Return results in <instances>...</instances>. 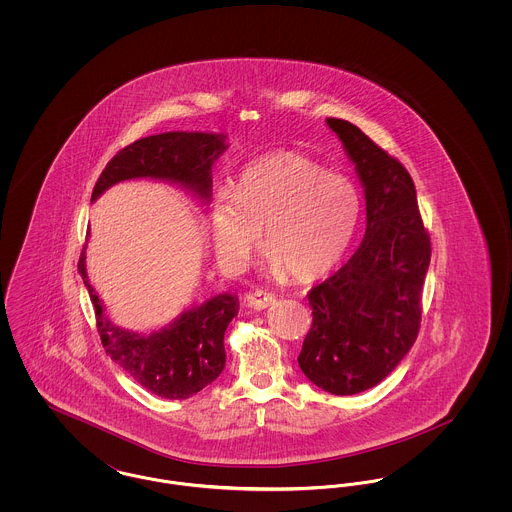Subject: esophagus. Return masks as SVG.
Returning <instances> with one entry per match:
<instances>
[{
  "instance_id": "obj_1",
  "label": "esophagus",
  "mask_w": 512,
  "mask_h": 512,
  "mask_svg": "<svg viewBox=\"0 0 512 512\" xmlns=\"http://www.w3.org/2000/svg\"><path fill=\"white\" fill-rule=\"evenodd\" d=\"M245 301H247V305L251 309L263 311V309H267L276 301V297H274V293L265 292V290H255V292L247 293Z\"/></svg>"
}]
</instances>
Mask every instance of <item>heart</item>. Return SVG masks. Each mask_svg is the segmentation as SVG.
Returning a JSON list of instances; mask_svg holds the SVG:
<instances>
[{
  "label": "heart",
  "mask_w": 512,
  "mask_h": 512,
  "mask_svg": "<svg viewBox=\"0 0 512 512\" xmlns=\"http://www.w3.org/2000/svg\"><path fill=\"white\" fill-rule=\"evenodd\" d=\"M361 217L355 184L297 153L261 157L240 172L234 192L209 205V230L222 263L238 267L263 244L272 270L297 282L324 276L345 253Z\"/></svg>",
  "instance_id": "b5f03b06"
}]
</instances>
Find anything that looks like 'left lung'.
<instances>
[{
  "label": "left lung",
  "instance_id": "left-lung-1",
  "mask_svg": "<svg viewBox=\"0 0 512 512\" xmlns=\"http://www.w3.org/2000/svg\"><path fill=\"white\" fill-rule=\"evenodd\" d=\"M326 124L365 190L366 230L353 257L307 295L313 324L297 361L318 388L355 395L380 384L413 347L432 247L407 169L359 126Z\"/></svg>",
  "mask_w": 512,
  "mask_h": 512
}]
</instances>
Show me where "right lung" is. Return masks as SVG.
Here are the masks:
<instances>
[{
	"mask_svg": "<svg viewBox=\"0 0 512 512\" xmlns=\"http://www.w3.org/2000/svg\"><path fill=\"white\" fill-rule=\"evenodd\" d=\"M226 149V136L215 132H165L136 140L107 163L92 201L119 182L149 178L178 186L207 205L213 192V163ZM78 270L94 303L107 355L140 386L165 399H188L219 378L226 363L224 332L238 315V295L217 293L184 309L161 330L144 334L122 328L107 315L88 280L86 251L80 253Z\"/></svg>",
	"mask_w": 512,
	"mask_h": 512,
	"instance_id": "1",
	"label": "right lung"
}]
</instances>
